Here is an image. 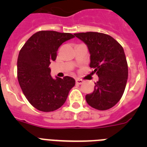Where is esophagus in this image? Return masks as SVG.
Instances as JSON below:
<instances>
[{
	"instance_id": "34e87169",
	"label": "esophagus",
	"mask_w": 147,
	"mask_h": 147,
	"mask_svg": "<svg viewBox=\"0 0 147 147\" xmlns=\"http://www.w3.org/2000/svg\"><path fill=\"white\" fill-rule=\"evenodd\" d=\"M76 83L77 85H81L83 83V80H81V79H76Z\"/></svg>"
}]
</instances>
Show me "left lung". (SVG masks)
<instances>
[{
  "label": "left lung",
  "instance_id": "obj_1",
  "mask_svg": "<svg viewBox=\"0 0 147 147\" xmlns=\"http://www.w3.org/2000/svg\"><path fill=\"white\" fill-rule=\"evenodd\" d=\"M74 35L88 45L92 74L98 76L93 92L85 96L86 102L96 110H108L119 102L127 85L128 65L124 49L106 34L89 32Z\"/></svg>",
  "mask_w": 147,
  "mask_h": 147
}]
</instances>
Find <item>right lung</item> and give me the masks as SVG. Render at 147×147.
<instances>
[{"label":"right lung","instance_id":"add662e5","mask_svg":"<svg viewBox=\"0 0 147 147\" xmlns=\"http://www.w3.org/2000/svg\"><path fill=\"white\" fill-rule=\"evenodd\" d=\"M74 35L55 31L34 34L20 49L18 58V80L29 103L42 112H51L64 105L74 79L65 76L54 80L49 65L57 58L62 43Z\"/></svg>","mask_w":147,"mask_h":147}]
</instances>
